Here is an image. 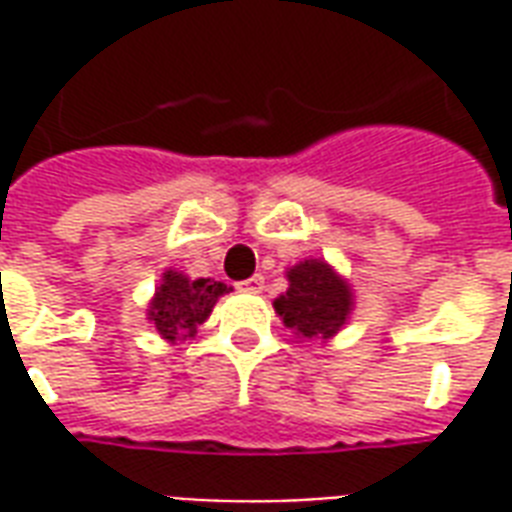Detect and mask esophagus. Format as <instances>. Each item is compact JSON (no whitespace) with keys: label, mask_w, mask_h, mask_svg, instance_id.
Instances as JSON below:
<instances>
[{"label":"esophagus","mask_w":512,"mask_h":512,"mask_svg":"<svg viewBox=\"0 0 512 512\" xmlns=\"http://www.w3.org/2000/svg\"><path fill=\"white\" fill-rule=\"evenodd\" d=\"M263 285H266V279L260 277V274H255V277H249L241 282V290H249V293H260L263 290Z\"/></svg>","instance_id":"1"}]
</instances>
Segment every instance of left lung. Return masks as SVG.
<instances>
[{
	"label": "left lung",
	"mask_w": 512,
	"mask_h": 512,
	"mask_svg": "<svg viewBox=\"0 0 512 512\" xmlns=\"http://www.w3.org/2000/svg\"><path fill=\"white\" fill-rule=\"evenodd\" d=\"M290 288L274 301L285 326L301 337H332L351 312V290L323 260H304L288 271Z\"/></svg>",
	"instance_id": "left-lung-1"
}]
</instances>
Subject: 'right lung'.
I'll list each match as a JSON object with an SVG mask.
<instances>
[{"label": "right lung", "instance_id": "1", "mask_svg": "<svg viewBox=\"0 0 512 512\" xmlns=\"http://www.w3.org/2000/svg\"><path fill=\"white\" fill-rule=\"evenodd\" d=\"M227 293L224 282L213 279H189L178 271H167L156 299L150 304V321L156 323L158 334L164 340L191 337L197 326L211 315L213 304Z\"/></svg>", "mask_w": 512, "mask_h": 512}]
</instances>
